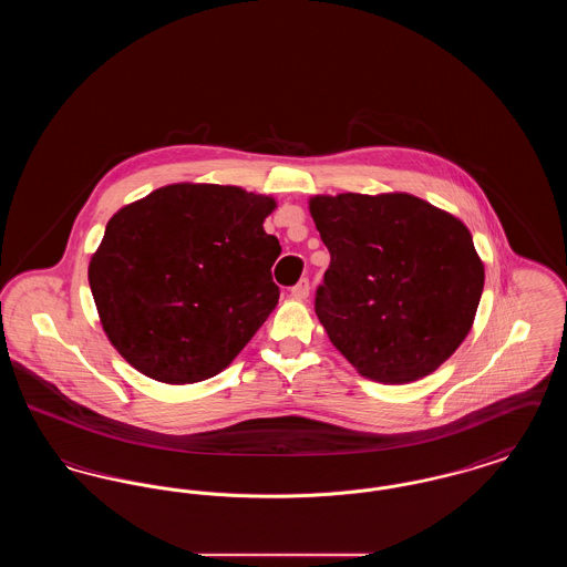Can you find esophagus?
Masks as SVG:
<instances>
[{
    "label": "esophagus",
    "mask_w": 567,
    "mask_h": 567,
    "mask_svg": "<svg viewBox=\"0 0 567 567\" xmlns=\"http://www.w3.org/2000/svg\"><path fill=\"white\" fill-rule=\"evenodd\" d=\"M291 296L296 297V299H306V297L310 296V282L306 278H301L296 287L291 289Z\"/></svg>",
    "instance_id": "1"
}]
</instances>
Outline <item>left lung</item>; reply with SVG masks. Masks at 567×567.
Returning <instances> with one entry per match:
<instances>
[{
  "label": "left lung",
  "instance_id": "8db88e82",
  "mask_svg": "<svg viewBox=\"0 0 567 567\" xmlns=\"http://www.w3.org/2000/svg\"><path fill=\"white\" fill-rule=\"evenodd\" d=\"M331 264L315 310L361 377L404 384L435 372L470 333L485 287L472 234L408 193L310 197Z\"/></svg>",
  "mask_w": 567,
  "mask_h": 567
}]
</instances>
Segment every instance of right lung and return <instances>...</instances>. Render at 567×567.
Listing matches in <instances>:
<instances>
[{"mask_svg":"<svg viewBox=\"0 0 567 567\" xmlns=\"http://www.w3.org/2000/svg\"><path fill=\"white\" fill-rule=\"evenodd\" d=\"M274 197L178 183L121 208L89 264L112 347L144 377L190 384L223 372L278 303Z\"/></svg>","mask_w":567,"mask_h":567,"instance_id":"1","label":"right lung"}]
</instances>
